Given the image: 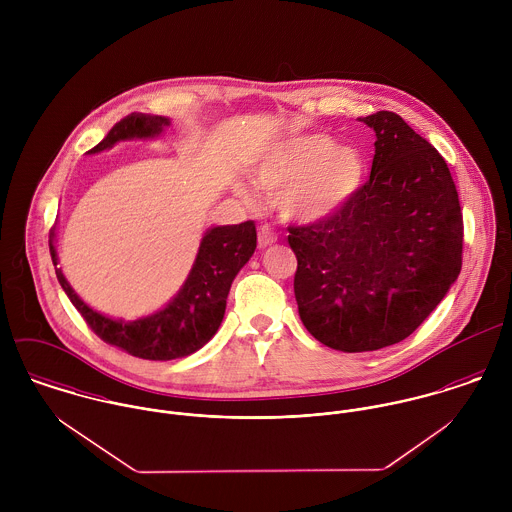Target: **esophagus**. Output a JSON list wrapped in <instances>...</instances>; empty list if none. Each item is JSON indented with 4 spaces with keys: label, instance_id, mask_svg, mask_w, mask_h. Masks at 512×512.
<instances>
[{
    "label": "esophagus",
    "instance_id": "obj_1",
    "mask_svg": "<svg viewBox=\"0 0 512 512\" xmlns=\"http://www.w3.org/2000/svg\"><path fill=\"white\" fill-rule=\"evenodd\" d=\"M276 240H278V234L274 232V228L260 226V230H258V248L264 250V248L272 246Z\"/></svg>",
    "mask_w": 512,
    "mask_h": 512
}]
</instances>
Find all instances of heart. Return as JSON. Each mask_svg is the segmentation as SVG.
I'll list each match as a JSON object with an SVG mask.
<instances>
[{"instance_id": "1", "label": "heart", "mask_w": 512, "mask_h": 512, "mask_svg": "<svg viewBox=\"0 0 512 512\" xmlns=\"http://www.w3.org/2000/svg\"><path fill=\"white\" fill-rule=\"evenodd\" d=\"M365 157L353 146H337L325 134H297L270 147L256 165L258 187L278 199L286 219L315 224L333 219L359 195L365 183ZM238 193L254 201L248 187Z\"/></svg>"}]
</instances>
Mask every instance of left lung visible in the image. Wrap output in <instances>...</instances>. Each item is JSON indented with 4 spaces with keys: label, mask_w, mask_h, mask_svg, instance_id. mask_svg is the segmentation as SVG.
<instances>
[{
    "label": "left lung",
    "mask_w": 512,
    "mask_h": 512,
    "mask_svg": "<svg viewBox=\"0 0 512 512\" xmlns=\"http://www.w3.org/2000/svg\"><path fill=\"white\" fill-rule=\"evenodd\" d=\"M359 120L376 134L370 179L339 215L288 236L299 317L343 353L412 335L455 284L463 248L457 189L438 149L394 112Z\"/></svg>",
    "instance_id": "8db88e82"
}]
</instances>
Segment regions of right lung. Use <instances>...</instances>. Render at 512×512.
<instances>
[{"mask_svg": "<svg viewBox=\"0 0 512 512\" xmlns=\"http://www.w3.org/2000/svg\"><path fill=\"white\" fill-rule=\"evenodd\" d=\"M169 126L171 120L165 116L130 114L98 146L92 147L88 155L128 140L159 138ZM49 248L61 288L102 341L138 359L173 361L197 353L219 331L230 286L256 250V224L254 220H246L240 224L211 226L201 238L197 258L181 290L161 309L134 321L108 317L78 297L61 268H57L55 230L51 232Z\"/></svg>", "mask_w": 512, "mask_h": 512, "instance_id": "right-lung-1", "label": "right lung"}]
</instances>
